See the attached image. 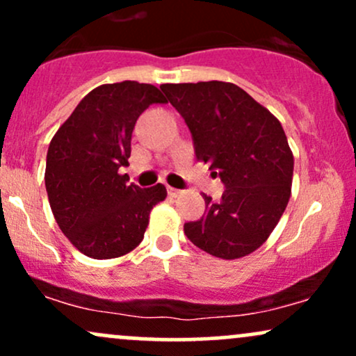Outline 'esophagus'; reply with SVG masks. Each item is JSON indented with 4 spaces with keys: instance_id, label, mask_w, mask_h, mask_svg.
Wrapping results in <instances>:
<instances>
[{
    "instance_id": "1",
    "label": "esophagus",
    "mask_w": 356,
    "mask_h": 356,
    "mask_svg": "<svg viewBox=\"0 0 356 356\" xmlns=\"http://www.w3.org/2000/svg\"><path fill=\"white\" fill-rule=\"evenodd\" d=\"M167 192H169L170 197H179V195L182 194V191L179 189H174V187H167Z\"/></svg>"
}]
</instances>
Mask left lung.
Instances as JSON below:
<instances>
[{
    "instance_id": "obj_1",
    "label": "left lung",
    "mask_w": 356,
    "mask_h": 356,
    "mask_svg": "<svg viewBox=\"0 0 356 356\" xmlns=\"http://www.w3.org/2000/svg\"><path fill=\"white\" fill-rule=\"evenodd\" d=\"M162 92L189 127L197 161L226 186L206 216L184 224L192 244L220 259L263 246L291 197L295 159L280 120L229 81L164 83Z\"/></svg>"
}]
</instances>
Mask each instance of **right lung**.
<instances>
[{
  "label": "right lung",
  "mask_w": 356,
  "mask_h": 356,
  "mask_svg": "<svg viewBox=\"0 0 356 356\" xmlns=\"http://www.w3.org/2000/svg\"><path fill=\"white\" fill-rule=\"evenodd\" d=\"M165 104L150 83L125 80L93 88L53 136L47 154L48 201L56 224L81 254L112 259L144 239L150 211L167 197L162 184H127L130 140L140 113Z\"/></svg>",
  "instance_id": "1"
}]
</instances>
